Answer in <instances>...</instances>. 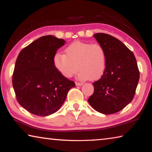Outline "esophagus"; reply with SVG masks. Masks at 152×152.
<instances>
[{"instance_id": "obj_1", "label": "esophagus", "mask_w": 152, "mask_h": 152, "mask_svg": "<svg viewBox=\"0 0 152 152\" xmlns=\"http://www.w3.org/2000/svg\"><path fill=\"white\" fill-rule=\"evenodd\" d=\"M75 85H76V86H83V83H77V82H76Z\"/></svg>"}]
</instances>
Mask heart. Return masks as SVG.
Listing matches in <instances>:
<instances>
[{
    "label": "heart",
    "mask_w": 152,
    "mask_h": 152,
    "mask_svg": "<svg viewBox=\"0 0 152 152\" xmlns=\"http://www.w3.org/2000/svg\"><path fill=\"white\" fill-rule=\"evenodd\" d=\"M65 54L57 53L53 58L54 65L64 77H71L77 71L81 80H96L106 68L105 49L99 44L75 42L64 50Z\"/></svg>",
    "instance_id": "heart-1"
}]
</instances>
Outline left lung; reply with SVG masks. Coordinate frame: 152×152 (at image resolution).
I'll list each match as a JSON object with an SVG mask.
<instances>
[{"label":"left lung","mask_w":152,"mask_h":152,"mask_svg":"<svg viewBox=\"0 0 152 152\" xmlns=\"http://www.w3.org/2000/svg\"><path fill=\"white\" fill-rule=\"evenodd\" d=\"M94 37L105 49L107 63L102 76L92 83L94 92L88 102L104 114L118 113L135 96L139 80L136 58L123 42L110 35L97 33Z\"/></svg>","instance_id":"8db88e82"}]
</instances>
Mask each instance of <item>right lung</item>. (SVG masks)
I'll return each mask as SVG.
<instances>
[{
    "label": "right lung",
    "instance_id": "add662e5",
    "mask_svg": "<svg viewBox=\"0 0 152 152\" xmlns=\"http://www.w3.org/2000/svg\"><path fill=\"white\" fill-rule=\"evenodd\" d=\"M63 39L44 36L20 52L13 75V86L20 105L31 114L46 116L56 113L75 86L56 70L53 58L65 44Z\"/></svg>",
    "mask_w": 152,
    "mask_h": 152
}]
</instances>
